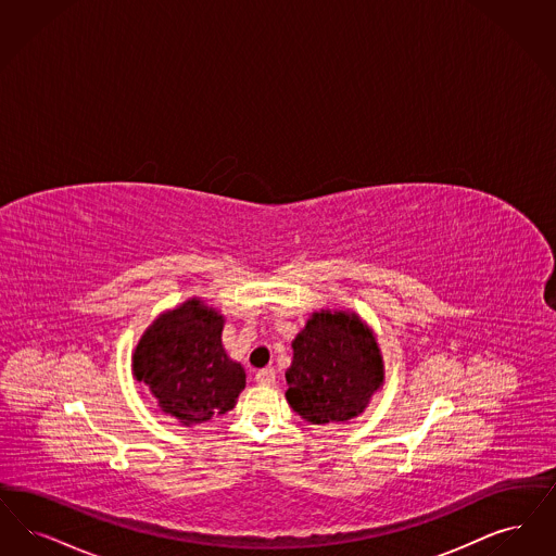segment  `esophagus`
<instances>
[{"mask_svg": "<svg viewBox=\"0 0 556 556\" xmlns=\"http://www.w3.org/2000/svg\"><path fill=\"white\" fill-rule=\"evenodd\" d=\"M255 382H257L260 387H271V384L276 382V371H274L271 367L260 369V371L255 374Z\"/></svg>", "mask_w": 556, "mask_h": 556, "instance_id": "34e87169", "label": "esophagus"}]
</instances>
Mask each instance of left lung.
<instances>
[{"mask_svg":"<svg viewBox=\"0 0 556 556\" xmlns=\"http://www.w3.org/2000/svg\"><path fill=\"white\" fill-rule=\"evenodd\" d=\"M292 351L287 399L312 424L357 417L384 380L378 342L355 314H314Z\"/></svg>","mask_w":556,"mask_h":556,"instance_id":"obj_1","label":"left lung"}]
</instances>
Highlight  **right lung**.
I'll return each instance as SVG.
<instances>
[{"label":"right lung","instance_id":"obj_1","mask_svg":"<svg viewBox=\"0 0 556 556\" xmlns=\"http://www.w3.org/2000/svg\"><path fill=\"white\" fill-rule=\"evenodd\" d=\"M224 319L201 301L160 315L137 344L132 371L157 407L185 426L205 424L237 405L244 369L222 346Z\"/></svg>","mask_w":556,"mask_h":556}]
</instances>
